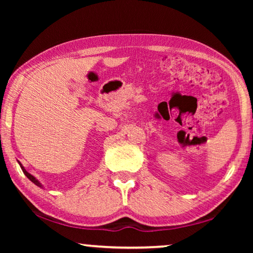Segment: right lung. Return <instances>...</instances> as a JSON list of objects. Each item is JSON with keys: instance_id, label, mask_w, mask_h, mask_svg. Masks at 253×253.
Instances as JSON below:
<instances>
[{"instance_id": "add662e5", "label": "right lung", "mask_w": 253, "mask_h": 253, "mask_svg": "<svg viewBox=\"0 0 253 253\" xmlns=\"http://www.w3.org/2000/svg\"><path fill=\"white\" fill-rule=\"evenodd\" d=\"M18 163H19V164H20V166H21V169H22V170H23V173H24V175H25V176H27L29 179H30V181H31L32 183H34V184H36V185L37 186H39V187H41V188H43V185H42V184L40 183V181H39V179H37L36 177H34L33 176V175H31V174H30L29 172H28V170L27 169H24V166L22 165V164H21V163L18 161Z\"/></svg>"}]
</instances>
